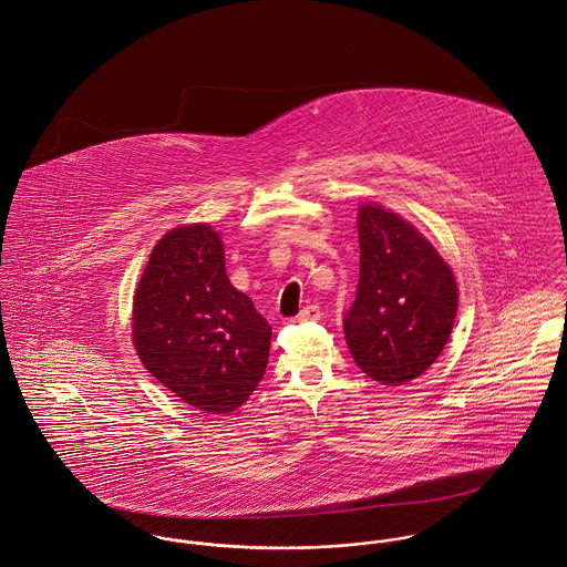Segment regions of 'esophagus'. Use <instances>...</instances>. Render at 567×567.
Wrapping results in <instances>:
<instances>
[{"label":"esophagus","instance_id":"1","mask_svg":"<svg viewBox=\"0 0 567 567\" xmlns=\"http://www.w3.org/2000/svg\"><path fill=\"white\" fill-rule=\"evenodd\" d=\"M299 321H301V323L321 321V308H319V306H306V308L299 312Z\"/></svg>","mask_w":567,"mask_h":567}]
</instances>
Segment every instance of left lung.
<instances>
[{
    "label": "left lung",
    "mask_w": 567,
    "mask_h": 567,
    "mask_svg": "<svg viewBox=\"0 0 567 567\" xmlns=\"http://www.w3.org/2000/svg\"><path fill=\"white\" fill-rule=\"evenodd\" d=\"M358 240L360 281L344 338L369 378L402 386L447 344L458 310L456 279L432 244L380 205L360 207Z\"/></svg>",
    "instance_id": "obj_1"
}]
</instances>
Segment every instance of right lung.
<instances>
[{
    "label": "right lung",
    "mask_w": 567,
    "mask_h": 567,
    "mask_svg": "<svg viewBox=\"0 0 567 567\" xmlns=\"http://www.w3.org/2000/svg\"><path fill=\"white\" fill-rule=\"evenodd\" d=\"M140 360L167 391L212 416L231 414L264 378L270 324L231 286L209 225L167 231L133 301Z\"/></svg>",
    "instance_id": "obj_1"
}]
</instances>
